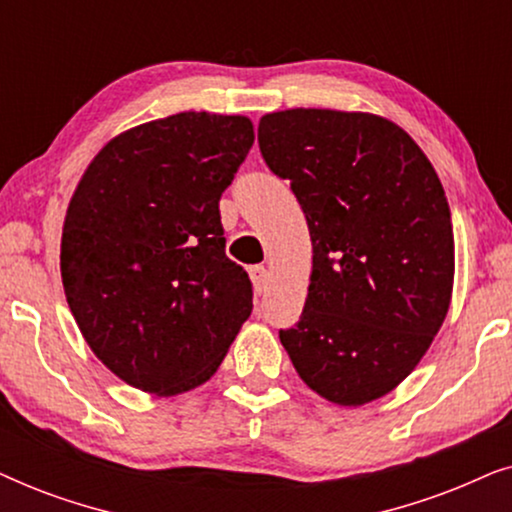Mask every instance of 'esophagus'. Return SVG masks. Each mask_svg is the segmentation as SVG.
<instances>
[{
    "mask_svg": "<svg viewBox=\"0 0 512 512\" xmlns=\"http://www.w3.org/2000/svg\"><path fill=\"white\" fill-rule=\"evenodd\" d=\"M249 277H251V282H254L256 293H263L265 284H268V270H265V265H251Z\"/></svg>",
    "mask_w": 512,
    "mask_h": 512,
    "instance_id": "esophagus-1",
    "label": "esophagus"
}]
</instances>
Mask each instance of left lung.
<instances>
[{"label": "left lung", "mask_w": 512, "mask_h": 512, "mask_svg": "<svg viewBox=\"0 0 512 512\" xmlns=\"http://www.w3.org/2000/svg\"><path fill=\"white\" fill-rule=\"evenodd\" d=\"M258 146L312 237L303 314L279 340L319 396L375 401L415 370L450 307L443 184L408 132L373 114L277 111L258 123Z\"/></svg>", "instance_id": "1"}]
</instances>
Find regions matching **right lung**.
Listing matches in <instances>:
<instances>
[{
	"label": "right lung",
	"mask_w": 512,
	"mask_h": 512,
	"mask_svg": "<svg viewBox=\"0 0 512 512\" xmlns=\"http://www.w3.org/2000/svg\"><path fill=\"white\" fill-rule=\"evenodd\" d=\"M254 144L244 116L160 118L111 139L62 228V286L83 338L132 387L207 382L254 307L226 256L219 200Z\"/></svg>",
	"instance_id": "add662e5"
}]
</instances>
